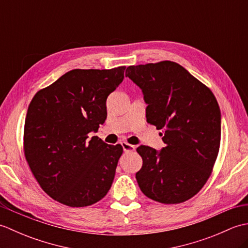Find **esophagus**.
Instances as JSON below:
<instances>
[{
  "instance_id": "1",
  "label": "esophagus",
  "mask_w": 248,
  "mask_h": 248,
  "mask_svg": "<svg viewBox=\"0 0 248 248\" xmlns=\"http://www.w3.org/2000/svg\"><path fill=\"white\" fill-rule=\"evenodd\" d=\"M121 146H123L124 152H132L135 150V146L125 143V141H123V143H121Z\"/></svg>"
}]
</instances>
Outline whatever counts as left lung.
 Wrapping results in <instances>:
<instances>
[{
	"instance_id": "obj_1",
	"label": "left lung",
	"mask_w": 248,
	"mask_h": 248,
	"mask_svg": "<svg viewBox=\"0 0 248 248\" xmlns=\"http://www.w3.org/2000/svg\"><path fill=\"white\" fill-rule=\"evenodd\" d=\"M125 77L144 94L147 123L163 130L165 147L140 145V191L162 203L196 195L211 175L220 143V109L210 89L175 62L130 66Z\"/></svg>"
}]
</instances>
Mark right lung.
<instances>
[{"label": "right lung", "mask_w": 248, "mask_h": 248, "mask_svg": "<svg viewBox=\"0 0 248 248\" xmlns=\"http://www.w3.org/2000/svg\"><path fill=\"white\" fill-rule=\"evenodd\" d=\"M124 69H73L31 99L24 154L39 186L56 202L87 207L112 186L123 147L89 133L107 119V99L124 81Z\"/></svg>", "instance_id": "right-lung-1"}]
</instances>
